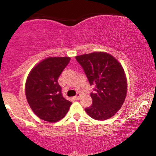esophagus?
Returning a JSON list of instances; mask_svg holds the SVG:
<instances>
[{
  "label": "esophagus",
  "mask_w": 156,
  "mask_h": 156,
  "mask_svg": "<svg viewBox=\"0 0 156 156\" xmlns=\"http://www.w3.org/2000/svg\"><path fill=\"white\" fill-rule=\"evenodd\" d=\"M80 93H78V94H77L75 96V98H76V100H78L80 98Z\"/></svg>",
  "instance_id": "obj_1"
}]
</instances>
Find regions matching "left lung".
<instances>
[{"instance_id":"left-lung-1","label":"left lung","mask_w":156,"mask_h":156,"mask_svg":"<svg viewBox=\"0 0 156 156\" xmlns=\"http://www.w3.org/2000/svg\"><path fill=\"white\" fill-rule=\"evenodd\" d=\"M95 91L91 93L92 105L86 112L96 120H105L116 114L124 103L127 78L122 66L111 54L94 52L76 56Z\"/></svg>"}]
</instances>
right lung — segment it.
Listing matches in <instances>:
<instances>
[{
  "mask_svg": "<svg viewBox=\"0 0 156 156\" xmlns=\"http://www.w3.org/2000/svg\"><path fill=\"white\" fill-rule=\"evenodd\" d=\"M69 57H48L35 66L26 82L27 101L41 119L55 122L65 117L72 105L62 96L58 77L69 64Z\"/></svg>",
  "mask_w": 156,
  "mask_h": 156,
  "instance_id": "1",
  "label": "right lung"
}]
</instances>
